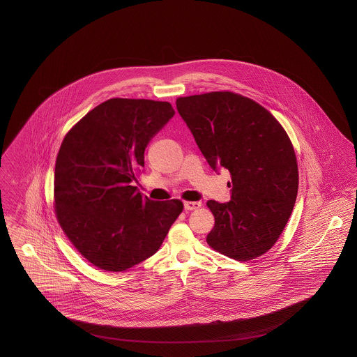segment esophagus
I'll list each match as a JSON object with an SVG mask.
<instances>
[{
  "instance_id": "obj_1",
  "label": "esophagus",
  "mask_w": 357,
  "mask_h": 357,
  "mask_svg": "<svg viewBox=\"0 0 357 357\" xmlns=\"http://www.w3.org/2000/svg\"><path fill=\"white\" fill-rule=\"evenodd\" d=\"M202 206L201 202H185V210H197V208H199Z\"/></svg>"
}]
</instances>
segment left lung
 <instances>
[{"mask_svg":"<svg viewBox=\"0 0 357 357\" xmlns=\"http://www.w3.org/2000/svg\"><path fill=\"white\" fill-rule=\"evenodd\" d=\"M176 109L210 167L231 175L230 201L207 202L215 218L207 243L237 261L266 253L287 226L298 190L285 130L262 105L233 92L178 98Z\"/></svg>","mask_w":357,"mask_h":357,"instance_id":"1","label":"left lung"}]
</instances>
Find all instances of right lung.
Wrapping results in <instances>:
<instances>
[{"label":"right lung","instance_id":"obj_1","mask_svg":"<svg viewBox=\"0 0 357 357\" xmlns=\"http://www.w3.org/2000/svg\"><path fill=\"white\" fill-rule=\"evenodd\" d=\"M175 115L170 102L109 99L64 137L54 167L57 221L88 262L124 272L155 255L183 210L142 197L144 150Z\"/></svg>","mask_w":357,"mask_h":357}]
</instances>
